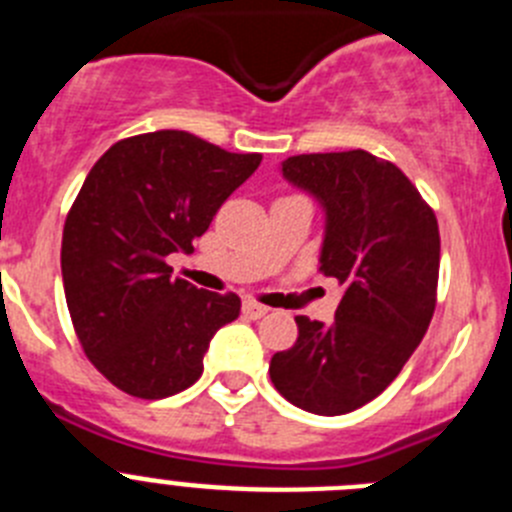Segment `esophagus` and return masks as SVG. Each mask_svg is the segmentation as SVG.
Masks as SVG:
<instances>
[{"mask_svg": "<svg viewBox=\"0 0 512 512\" xmlns=\"http://www.w3.org/2000/svg\"><path fill=\"white\" fill-rule=\"evenodd\" d=\"M266 312H269V307L259 305L256 300H243V315H246V318L259 320V318H264Z\"/></svg>", "mask_w": 512, "mask_h": 512, "instance_id": "esophagus-1", "label": "esophagus"}]
</instances>
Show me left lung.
<instances>
[{"instance_id": "1", "label": "left lung", "mask_w": 512, "mask_h": 512, "mask_svg": "<svg viewBox=\"0 0 512 512\" xmlns=\"http://www.w3.org/2000/svg\"><path fill=\"white\" fill-rule=\"evenodd\" d=\"M282 176L323 210L320 269L343 297L333 323L295 318L300 333L271 356V382L307 413H351L387 390L428 330L436 215L395 164L366 151L302 153L282 161Z\"/></svg>"}]
</instances>
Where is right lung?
Returning a JSON list of instances; mask_svg holds the SVG:
<instances>
[{
    "instance_id": "1",
    "label": "right lung",
    "mask_w": 512,
    "mask_h": 512,
    "mask_svg": "<svg viewBox=\"0 0 512 512\" xmlns=\"http://www.w3.org/2000/svg\"><path fill=\"white\" fill-rule=\"evenodd\" d=\"M259 153H228L184 130L125 138L92 166L63 225L66 305L84 354L115 387L161 400L202 377L212 336L238 295L171 277Z\"/></svg>"
}]
</instances>
